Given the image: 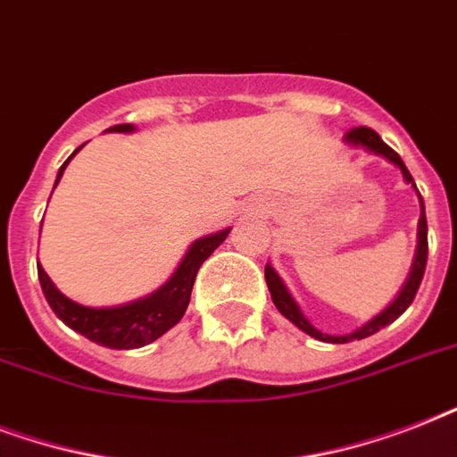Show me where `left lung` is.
<instances>
[{
	"mask_svg": "<svg viewBox=\"0 0 457 457\" xmlns=\"http://www.w3.org/2000/svg\"><path fill=\"white\" fill-rule=\"evenodd\" d=\"M344 145L351 146V149H362V152L372 154V156H382L384 161H389L391 165H396L398 170H401V175H403L405 182H408V185H411L412 189L418 192L415 179H412V175L408 172V168H405V163L401 161V156H398V154L394 152L391 146L384 145L382 137H379L375 130H370V128H355V130H351L344 135ZM418 199H420L418 249H415V258H412L411 272H408V279H405L403 287H401V292H398L396 299L391 301V303L386 305L382 312H379V315H375L372 320H368L365 325L358 327V329L351 334L334 337V334L320 332L318 327L311 325V320L305 318L303 311H301V305L296 303V299H294L292 294H289V289H287V285L278 275V270H275L270 263H265V282H268L272 303L278 305V311L282 312V315H285L289 322H294V325L299 327L301 332H305L308 337H312V339H318V341H329V344H346V341H353V339H365V337L379 332L382 327L391 325L394 320L401 318V315L408 311V305L412 303V299H415V294H418L420 282H422V275H425V268H427V215H425V201H422L420 192H418Z\"/></svg>",
	"mask_w": 457,
	"mask_h": 457,
	"instance_id": "left-lung-1",
	"label": "left lung"
}]
</instances>
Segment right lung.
<instances>
[{
	"mask_svg": "<svg viewBox=\"0 0 457 457\" xmlns=\"http://www.w3.org/2000/svg\"><path fill=\"white\" fill-rule=\"evenodd\" d=\"M106 132H135V125H113ZM80 149L82 146H78L73 156ZM71 158L59 168L54 187L59 185L61 175L66 170V165L71 163ZM228 235L229 228H225L220 232L196 239L187 249V253L182 256V261H179V265L165 285H161L156 292L146 294L142 299L130 301V303L106 305V308L82 305L78 301L68 299L66 294H61L39 263L37 278L46 303L52 305V311L56 312V318L63 325H68L82 337H87L89 341H95L99 346L130 351V348H142L146 344H152L158 337H163L170 327L178 325L182 315H185L187 305H189L194 279H196L201 263L228 239Z\"/></svg>",
	"mask_w": 457,
	"mask_h": 457,
	"instance_id": "right-lung-1",
	"label": "right lung"
}]
</instances>
